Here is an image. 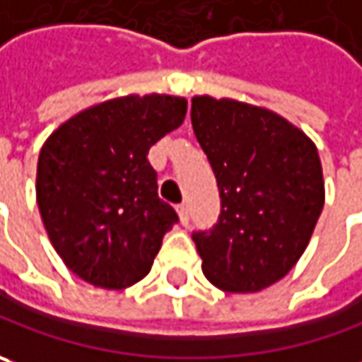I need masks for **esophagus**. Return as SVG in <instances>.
I'll return each instance as SVG.
<instances>
[{
    "label": "esophagus",
    "mask_w": 362,
    "mask_h": 362,
    "mask_svg": "<svg viewBox=\"0 0 362 362\" xmlns=\"http://www.w3.org/2000/svg\"><path fill=\"white\" fill-rule=\"evenodd\" d=\"M176 211H178V216H180V223L186 227L188 221H190V216H188V206H186V204H178Z\"/></svg>",
    "instance_id": "esophagus-1"
}]
</instances>
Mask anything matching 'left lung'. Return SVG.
<instances>
[{"instance_id":"1","label":"left lung","mask_w":362,"mask_h":362,"mask_svg":"<svg viewBox=\"0 0 362 362\" xmlns=\"http://www.w3.org/2000/svg\"><path fill=\"white\" fill-rule=\"evenodd\" d=\"M192 129L211 162L218 223L192 235L202 272L233 293L269 288L306 251L324 206L314 141L269 109L233 99H192Z\"/></svg>"}]
</instances>
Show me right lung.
<instances>
[{
	"label": "right lung",
	"instance_id": "add662e5",
	"mask_svg": "<svg viewBox=\"0 0 362 362\" xmlns=\"http://www.w3.org/2000/svg\"><path fill=\"white\" fill-rule=\"evenodd\" d=\"M184 117V97L127 95L76 113L46 139L36 200L50 243L72 274L107 290L150 274L178 214L158 197L148 151Z\"/></svg>",
	"mask_w": 362,
	"mask_h": 362
}]
</instances>
